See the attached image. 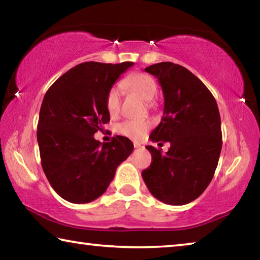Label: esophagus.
Here are the masks:
<instances>
[{"mask_svg": "<svg viewBox=\"0 0 260 260\" xmlns=\"http://www.w3.org/2000/svg\"><path fill=\"white\" fill-rule=\"evenodd\" d=\"M134 148H144V146H143V143H140V142H134Z\"/></svg>", "mask_w": 260, "mask_h": 260, "instance_id": "obj_1", "label": "esophagus"}]
</instances>
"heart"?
Returning a JSON list of instances; mask_svg holds the SVG:
<instances>
[{
    "instance_id": "obj_1",
    "label": "heart",
    "mask_w": 260,
    "mask_h": 260,
    "mask_svg": "<svg viewBox=\"0 0 260 260\" xmlns=\"http://www.w3.org/2000/svg\"><path fill=\"white\" fill-rule=\"evenodd\" d=\"M122 89H128L138 94L147 102H151L157 94V83L151 76L147 73H133L122 80L119 85L110 88L105 96V108L111 116H116L120 110V98ZM150 128V122L146 120L128 119L117 125V131L121 135L132 140L142 139Z\"/></svg>"
}]
</instances>
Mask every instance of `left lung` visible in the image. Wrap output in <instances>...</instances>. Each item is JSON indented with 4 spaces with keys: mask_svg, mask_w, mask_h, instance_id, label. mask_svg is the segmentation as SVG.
I'll return each instance as SVG.
<instances>
[{
    "mask_svg": "<svg viewBox=\"0 0 260 260\" xmlns=\"http://www.w3.org/2000/svg\"><path fill=\"white\" fill-rule=\"evenodd\" d=\"M144 70L158 79L164 94L161 120L149 139L171 147L165 153L146 147L152 161L142 178L157 200L184 205L203 193L217 169L222 146L218 105L204 83L181 65L161 61Z\"/></svg>",
    "mask_w": 260,
    "mask_h": 260,
    "instance_id": "left-lung-1",
    "label": "left lung"
}]
</instances>
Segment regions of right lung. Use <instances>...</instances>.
Returning <instances> with one entry per match:
<instances>
[{"label":"right lung","mask_w":260,"mask_h":260,"mask_svg":"<svg viewBox=\"0 0 260 260\" xmlns=\"http://www.w3.org/2000/svg\"><path fill=\"white\" fill-rule=\"evenodd\" d=\"M133 61H86L69 70L48 89L37 138L50 186L65 201L89 203L103 195L134 146L125 136L101 143L94 134L110 121L105 96Z\"/></svg>","instance_id":"1"}]
</instances>
